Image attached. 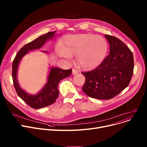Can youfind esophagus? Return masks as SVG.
Here are the masks:
<instances>
[{
  "label": "esophagus",
  "instance_id": "34e87169",
  "mask_svg": "<svg viewBox=\"0 0 147 147\" xmlns=\"http://www.w3.org/2000/svg\"><path fill=\"white\" fill-rule=\"evenodd\" d=\"M77 73H78V71L77 70H76V69H73V70H72V74L73 75H76Z\"/></svg>",
  "mask_w": 147,
  "mask_h": 147
}]
</instances>
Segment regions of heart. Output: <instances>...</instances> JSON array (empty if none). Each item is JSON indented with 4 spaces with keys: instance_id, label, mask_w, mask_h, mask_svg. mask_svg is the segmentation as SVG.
I'll return each mask as SVG.
<instances>
[{
    "instance_id": "1",
    "label": "heart",
    "mask_w": 147,
    "mask_h": 147,
    "mask_svg": "<svg viewBox=\"0 0 147 147\" xmlns=\"http://www.w3.org/2000/svg\"><path fill=\"white\" fill-rule=\"evenodd\" d=\"M108 45L105 39L92 34H76L67 36L63 44H58L55 52L57 55L70 61L76 55L77 63L85 70L99 65L104 60Z\"/></svg>"
}]
</instances>
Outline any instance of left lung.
Masks as SVG:
<instances>
[{
  "label": "left lung",
  "instance_id": "1",
  "mask_svg": "<svg viewBox=\"0 0 147 147\" xmlns=\"http://www.w3.org/2000/svg\"><path fill=\"white\" fill-rule=\"evenodd\" d=\"M110 53L94 70L82 73L86 78L83 91L90 97L111 99L130 83L134 71V57L130 49L118 38L105 35Z\"/></svg>",
  "mask_w": 147,
  "mask_h": 147
}]
</instances>
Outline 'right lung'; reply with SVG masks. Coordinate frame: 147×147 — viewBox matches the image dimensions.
<instances>
[{
	"instance_id": "obj_1",
	"label": "right lung",
	"mask_w": 147,
	"mask_h": 147,
	"mask_svg": "<svg viewBox=\"0 0 147 147\" xmlns=\"http://www.w3.org/2000/svg\"><path fill=\"white\" fill-rule=\"evenodd\" d=\"M55 32L56 31L48 32L24 45L17 53L13 61L12 79L16 92L19 97L34 109H40L54 103L59 94V90L58 89V83L64 78L70 76L72 73L71 69L65 70L58 67H50L46 84L43 86L42 89L35 94H31L26 92L18 83L17 78L18 69L19 64L22 58L29 51L38 50L47 41L53 40L55 36ZM42 51L45 53H48L47 51Z\"/></svg>"
}]
</instances>
